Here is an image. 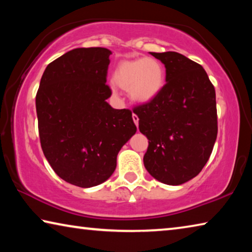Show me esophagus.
Masks as SVG:
<instances>
[{
  "instance_id": "34e87169",
  "label": "esophagus",
  "mask_w": 252,
  "mask_h": 252,
  "mask_svg": "<svg viewBox=\"0 0 252 252\" xmlns=\"http://www.w3.org/2000/svg\"><path fill=\"white\" fill-rule=\"evenodd\" d=\"M132 119H133V121H134V123H135V126H139V117L136 116V114H133V116H132Z\"/></svg>"
}]
</instances>
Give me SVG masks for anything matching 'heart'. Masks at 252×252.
<instances>
[{
  "instance_id": "1",
  "label": "heart",
  "mask_w": 252,
  "mask_h": 252,
  "mask_svg": "<svg viewBox=\"0 0 252 252\" xmlns=\"http://www.w3.org/2000/svg\"><path fill=\"white\" fill-rule=\"evenodd\" d=\"M112 80L119 88L129 90L130 97L136 103L146 104L163 90L165 70L153 58L125 60L117 65Z\"/></svg>"
}]
</instances>
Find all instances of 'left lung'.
<instances>
[{"instance_id": "1", "label": "left lung", "mask_w": 252, "mask_h": 252, "mask_svg": "<svg viewBox=\"0 0 252 252\" xmlns=\"http://www.w3.org/2000/svg\"><path fill=\"white\" fill-rule=\"evenodd\" d=\"M165 66L163 90L134 108L149 147L144 167L158 181L179 186L198 176L218 133L216 91L203 67L177 52H150Z\"/></svg>"}]
</instances>
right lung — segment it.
I'll return each mask as SVG.
<instances>
[{
	"instance_id": "right-lung-1",
	"label": "right lung",
	"mask_w": 252,
	"mask_h": 252,
	"mask_svg": "<svg viewBox=\"0 0 252 252\" xmlns=\"http://www.w3.org/2000/svg\"><path fill=\"white\" fill-rule=\"evenodd\" d=\"M105 48L71 50L46 66L35 97L41 147L54 172L81 188L108 180L136 132L132 112L113 109Z\"/></svg>"
}]
</instances>
